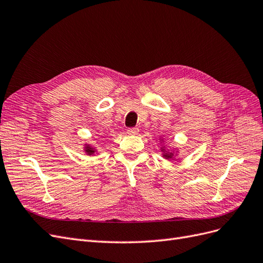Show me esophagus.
I'll return each instance as SVG.
<instances>
[{
	"instance_id": "34e87169",
	"label": "esophagus",
	"mask_w": 263,
	"mask_h": 263,
	"mask_svg": "<svg viewBox=\"0 0 263 263\" xmlns=\"http://www.w3.org/2000/svg\"><path fill=\"white\" fill-rule=\"evenodd\" d=\"M138 133H139V129L136 128V127H135V128H128V129H127V134H129V135H137Z\"/></svg>"
}]
</instances>
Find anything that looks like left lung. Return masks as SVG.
Here are the masks:
<instances>
[{
	"label": "left lung",
	"mask_w": 263,
	"mask_h": 263,
	"mask_svg": "<svg viewBox=\"0 0 263 263\" xmlns=\"http://www.w3.org/2000/svg\"><path fill=\"white\" fill-rule=\"evenodd\" d=\"M161 150L163 151V157L165 158V159H173V157H174V154L172 153V151H169V150H165L163 147L161 148Z\"/></svg>",
	"instance_id": "1"
}]
</instances>
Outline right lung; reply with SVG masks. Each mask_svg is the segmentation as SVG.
<instances>
[{
	"instance_id": "right-lung-1",
	"label": "right lung",
	"mask_w": 263,
	"mask_h": 263,
	"mask_svg": "<svg viewBox=\"0 0 263 263\" xmlns=\"http://www.w3.org/2000/svg\"><path fill=\"white\" fill-rule=\"evenodd\" d=\"M84 151H85V153H86L87 155H89V156H92V155H93L97 150H95V148H94V147H92L91 145H85V147H84Z\"/></svg>"
}]
</instances>
